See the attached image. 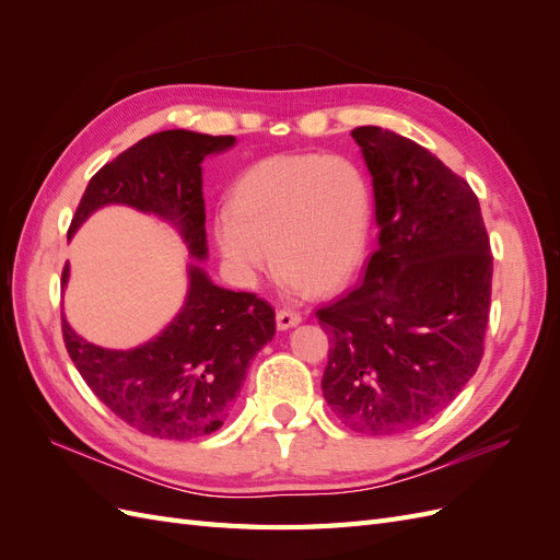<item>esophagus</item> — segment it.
<instances>
[{
  "instance_id": "esophagus-1",
  "label": "esophagus",
  "mask_w": 560,
  "mask_h": 560,
  "mask_svg": "<svg viewBox=\"0 0 560 560\" xmlns=\"http://www.w3.org/2000/svg\"><path fill=\"white\" fill-rule=\"evenodd\" d=\"M276 322H278V329H290V327L299 325L301 315L296 311H292V308H280L276 313Z\"/></svg>"
}]
</instances>
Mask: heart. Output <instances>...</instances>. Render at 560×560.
I'll list each match as a JSON object with an SVG mask.
<instances>
[{
    "label": "heart",
    "mask_w": 560,
    "mask_h": 560,
    "mask_svg": "<svg viewBox=\"0 0 560 560\" xmlns=\"http://www.w3.org/2000/svg\"><path fill=\"white\" fill-rule=\"evenodd\" d=\"M371 233V189L341 154H280L243 173L214 214V243L231 273L254 284L276 259L292 292H329L360 268ZM277 254H272V249Z\"/></svg>",
    "instance_id": "obj_1"
}]
</instances>
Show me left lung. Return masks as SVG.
<instances>
[{"instance_id": "obj_1", "label": "left lung", "mask_w": 560, "mask_h": 560, "mask_svg": "<svg viewBox=\"0 0 560 560\" xmlns=\"http://www.w3.org/2000/svg\"><path fill=\"white\" fill-rule=\"evenodd\" d=\"M352 138L374 177L378 249L362 282L315 311L338 420L399 434L434 418L479 369L493 254L471 186L425 147L378 126Z\"/></svg>"}]
</instances>
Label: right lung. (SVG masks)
<instances>
[{"label": "right lung", "instance_id": "add662e5", "mask_svg": "<svg viewBox=\"0 0 560 560\" xmlns=\"http://www.w3.org/2000/svg\"><path fill=\"white\" fill-rule=\"evenodd\" d=\"M233 135L163 130L140 140L91 177L67 235L97 208L118 202L173 222L189 254L208 257L202 167L233 147ZM70 266L62 268V284ZM276 334V311L252 292H231L189 266V294L156 338L132 350L93 346L62 319L65 348L107 409L142 434L198 439L224 425L247 366Z\"/></svg>", "mask_w": 560, "mask_h": 560}]
</instances>
